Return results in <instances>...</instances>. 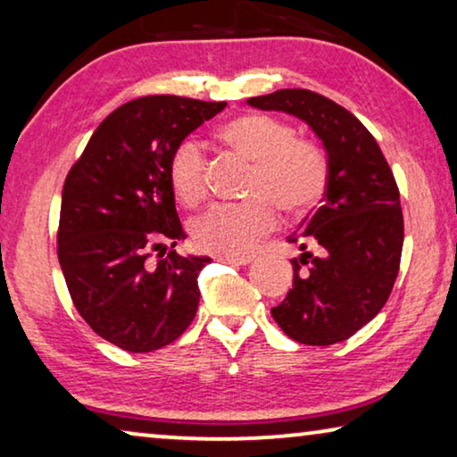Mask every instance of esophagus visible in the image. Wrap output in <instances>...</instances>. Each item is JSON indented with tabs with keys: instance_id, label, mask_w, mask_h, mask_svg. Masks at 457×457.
<instances>
[{
	"instance_id": "34e87169",
	"label": "esophagus",
	"mask_w": 457,
	"mask_h": 457,
	"mask_svg": "<svg viewBox=\"0 0 457 457\" xmlns=\"http://www.w3.org/2000/svg\"><path fill=\"white\" fill-rule=\"evenodd\" d=\"M223 262L234 264V267H246L252 262V256H221Z\"/></svg>"
}]
</instances>
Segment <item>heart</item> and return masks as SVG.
Here are the masks:
<instances>
[{
    "mask_svg": "<svg viewBox=\"0 0 457 457\" xmlns=\"http://www.w3.org/2000/svg\"><path fill=\"white\" fill-rule=\"evenodd\" d=\"M220 139L240 158L254 163L248 182L250 201L217 205L193 221V237L201 250L221 256L248 252L258 237L275 226V208L299 217L322 199L326 160L308 141H299L285 122L267 114H242L220 129ZM174 195L188 207L207 196V160L195 139H185L172 152L168 166Z\"/></svg>",
    "mask_w": 457,
    "mask_h": 457,
    "instance_id": "heart-1",
    "label": "heart"
}]
</instances>
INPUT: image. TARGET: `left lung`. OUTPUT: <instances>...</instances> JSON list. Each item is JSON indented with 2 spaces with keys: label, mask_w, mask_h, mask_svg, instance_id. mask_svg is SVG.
Masks as SVG:
<instances>
[{
  "label": "left lung",
  "mask_w": 457,
  "mask_h": 457,
  "mask_svg": "<svg viewBox=\"0 0 457 457\" xmlns=\"http://www.w3.org/2000/svg\"><path fill=\"white\" fill-rule=\"evenodd\" d=\"M248 104L294 114L328 155L322 207L289 236L302 250L291 261L294 287L270 314L297 343H340L379 314L398 277L404 220L396 180L363 122L322 94L277 90Z\"/></svg>",
  "instance_id": "1"
}]
</instances>
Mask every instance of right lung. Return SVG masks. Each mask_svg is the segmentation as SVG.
<instances>
[{
  "label": "right lung",
  "instance_id": "1",
  "mask_svg": "<svg viewBox=\"0 0 457 457\" xmlns=\"http://www.w3.org/2000/svg\"><path fill=\"white\" fill-rule=\"evenodd\" d=\"M226 106L168 94L127 102L100 122L67 174L61 270L79 316L120 349H162L196 314V277L211 258L176 254L187 234L168 166L179 143Z\"/></svg>",
  "mask_w": 457,
  "mask_h": 457
}]
</instances>
